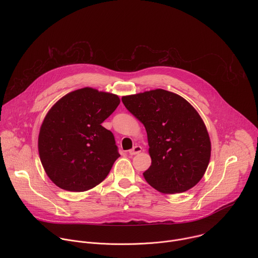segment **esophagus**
<instances>
[{"label":"esophagus","instance_id":"1","mask_svg":"<svg viewBox=\"0 0 258 258\" xmlns=\"http://www.w3.org/2000/svg\"><path fill=\"white\" fill-rule=\"evenodd\" d=\"M141 151H142V147H141V146H135L133 149H131V150L128 151V154L133 156V155L139 154Z\"/></svg>","mask_w":258,"mask_h":258}]
</instances>
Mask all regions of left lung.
I'll list each match as a JSON object with an SVG mask.
<instances>
[{
  "label": "left lung",
  "instance_id": "left-lung-1",
  "mask_svg": "<svg viewBox=\"0 0 258 258\" xmlns=\"http://www.w3.org/2000/svg\"><path fill=\"white\" fill-rule=\"evenodd\" d=\"M121 100L148 136L152 164L143 173L146 181L166 194L193 188L206 171L211 151L206 126L194 107L161 89Z\"/></svg>",
  "mask_w": 258,
  "mask_h": 258
}]
</instances>
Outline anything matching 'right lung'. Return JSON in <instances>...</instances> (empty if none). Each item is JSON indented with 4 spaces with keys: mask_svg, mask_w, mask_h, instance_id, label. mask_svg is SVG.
I'll return each mask as SVG.
<instances>
[{
    "mask_svg": "<svg viewBox=\"0 0 258 258\" xmlns=\"http://www.w3.org/2000/svg\"><path fill=\"white\" fill-rule=\"evenodd\" d=\"M119 103L116 95L84 88L51 108L41 126L39 153L56 186L84 192L106 178L120 154L113 134L101 123Z\"/></svg>",
    "mask_w": 258,
    "mask_h": 258,
    "instance_id": "obj_1",
    "label": "right lung"
}]
</instances>
